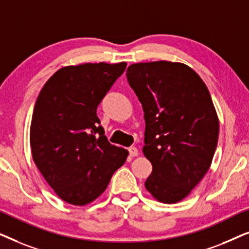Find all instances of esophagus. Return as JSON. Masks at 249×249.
Instances as JSON below:
<instances>
[{"mask_svg":"<svg viewBox=\"0 0 249 249\" xmlns=\"http://www.w3.org/2000/svg\"><path fill=\"white\" fill-rule=\"evenodd\" d=\"M129 153H130V155L132 156V158H135V156H138L139 152L138 149L135 147V146H131V147H129Z\"/></svg>","mask_w":249,"mask_h":249,"instance_id":"obj_1","label":"esophagus"}]
</instances>
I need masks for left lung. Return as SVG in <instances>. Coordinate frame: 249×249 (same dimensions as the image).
Wrapping results in <instances>:
<instances>
[{"mask_svg": "<svg viewBox=\"0 0 249 249\" xmlns=\"http://www.w3.org/2000/svg\"><path fill=\"white\" fill-rule=\"evenodd\" d=\"M127 77L146 122L142 153L153 166L146 189L159 202L178 203L212 164L219 138L212 97L202 78L180 62L134 63Z\"/></svg>", "mask_w": 249, "mask_h": 249, "instance_id": "obj_1", "label": "left lung"}]
</instances>
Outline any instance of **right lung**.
I'll return each instance as SVG.
<instances>
[{
  "label": "right lung",
  "instance_id": "add662e5",
  "mask_svg": "<svg viewBox=\"0 0 249 249\" xmlns=\"http://www.w3.org/2000/svg\"><path fill=\"white\" fill-rule=\"evenodd\" d=\"M127 63L61 68L37 97L30 124L33 160L64 202L85 206L105 192L129 152L110 144L96 108Z\"/></svg>",
  "mask_w": 249,
  "mask_h": 249
}]
</instances>
